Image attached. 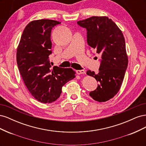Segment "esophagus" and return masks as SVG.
Returning <instances> with one entry per match:
<instances>
[{
	"mask_svg": "<svg viewBox=\"0 0 146 146\" xmlns=\"http://www.w3.org/2000/svg\"><path fill=\"white\" fill-rule=\"evenodd\" d=\"M76 72H77V74H78V75L84 74L86 73L85 71V70H77Z\"/></svg>",
	"mask_w": 146,
	"mask_h": 146,
	"instance_id": "esophagus-1",
	"label": "esophagus"
}]
</instances>
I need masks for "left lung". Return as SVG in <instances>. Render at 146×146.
<instances>
[{
	"mask_svg": "<svg viewBox=\"0 0 146 146\" xmlns=\"http://www.w3.org/2000/svg\"><path fill=\"white\" fill-rule=\"evenodd\" d=\"M77 24L87 30L88 45L102 55L99 72L87 70L86 74L99 82L97 89L90 92L94 100L104 102L119 92L128 66L125 39L117 25L107 16H92Z\"/></svg>",
	"mask_w": 146,
	"mask_h": 146,
	"instance_id": "obj_1",
	"label": "left lung"
}]
</instances>
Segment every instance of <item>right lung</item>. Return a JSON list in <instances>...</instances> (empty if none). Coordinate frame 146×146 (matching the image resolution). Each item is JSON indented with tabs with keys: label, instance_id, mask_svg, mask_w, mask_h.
Returning a JSON list of instances; mask_svg holds the SVG:
<instances>
[{
	"label": "right lung",
	"instance_id": "obj_1",
	"mask_svg": "<svg viewBox=\"0 0 146 146\" xmlns=\"http://www.w3.org/2000/svg\"><path fill=\"white\" fill-rule=\"evenodd\" d=\"M61 23L51 19L31 21L25 27L17 48L16 60L26 87L35 99L49 104L58 99L62 87L76 77L71 68H52V28Z\"/></svg>",
	"mask_w": 146,
	"mask_h": 146
}]
</instances>
